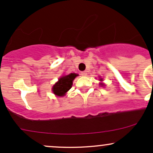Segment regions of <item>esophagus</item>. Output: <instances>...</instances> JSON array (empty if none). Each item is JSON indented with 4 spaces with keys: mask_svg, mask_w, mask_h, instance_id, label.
<instances>
[{
    "mask_svg": "<svg viewBox=\"0 0 153 153\" xmlns=\"http://www.w3.org/2000/svg\"><path fill=\"white\" fill-rule=\"evenodd\" d=\"M81 75H82V76H85V75H87V72L86 71L81 72Z\"/></svg>",
    "mask_w": 153,
    "mask_h": 153,
    "instance_id": "esophagus-1",
    "label": "esophagus"
}]
</instances>
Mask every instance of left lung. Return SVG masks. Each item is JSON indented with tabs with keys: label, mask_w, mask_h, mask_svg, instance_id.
<instances>
[{
	"label": "left lung",
	"mask_w": 153,
	"mask_h": 153,
	"mask_svg": "<svg viewBox=\"0 0 153 153\" xmlns=\"http://www.w3.org/2000/svg\"><path fill=\"white\" fill-rule=\"evenodd\" d=\"M101 80H102V79H101Z\"/></svg>",
	"instance_id": "8db88e82"
}]
</instances>
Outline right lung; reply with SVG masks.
Returning a JSON list of instances; mask_svg holds the SVG:
<instances>
[{
    "instance_id": "add662e5",
    "label": "right lung",
    "mask_w": 153,
    "mask_h": 153,
    "mask_svg": "<svg viewBox=\"0 0 153 153\" xmlns=\"http://www.w3.org/2000/svg\"><path fill=\"white\" fill-rule=\"evenodd\" d=\"M78 75V74H75V73H71L59 78V81L54 85L52 88L54 94L59 96L65 95L67 91L71 88L73 80Z\"/></svg>"
}]
</instances>
